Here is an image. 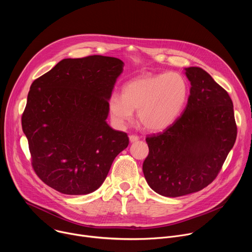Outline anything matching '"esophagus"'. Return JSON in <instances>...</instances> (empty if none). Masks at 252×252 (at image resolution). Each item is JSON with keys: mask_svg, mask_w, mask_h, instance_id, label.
Listing matches in <instances>:
<instances>
[{"mask_svg": "<svg viewBox=\"0 0 252 252\" xmlns=\"http://www.w3.org/2000/svg\"><path fill=\"white\" fill-rule=\"evenodd\" d=\"M139 139V137L137 135H129V141L132 142H136Z\"/></svg>", "mask_w": 252, "mask_h": 252, "instance_id": "1", "label": "esophagus"}]
</instances>
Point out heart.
Here are the masks:
<instances>
[{
	"instance_id": "heart-1",
	"label": "heart",
	"mask_w": 252,
	"mask_h": 252,
	"mask_svg": "<svg viewBox=\"0 0 252 252\" xmlns=\"http://www.w3.org/2000/svg\"><path fill=\"white\" fill-rule=\"evenodd\" d=\"M188 98L187 79L177 71H168L141 75L128 81L123 87V94H111L107 105L118 126L131 122L133 111L137 110V119L143 127L161 131L182 115Z\"/></svg>"
}]
</instances>
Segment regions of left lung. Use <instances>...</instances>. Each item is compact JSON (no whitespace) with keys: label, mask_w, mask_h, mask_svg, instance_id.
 Wrapping results in <instances>:
<instances>
[{"label":"left lung","mask_w":252,"mask_h":252,"mask_svg":"<svg viewBox=\"0 0 252 252\" xmlns=\"http://www.w3.org/2000/svg\"><path fill=\"white\" fill-rule=\"evenodd\" d=\"M190 82L184 114L160 133L147 137L142 171L150 188L166 197L201 190L220 172L236 139L233 103L204 69L185 68Z\"/></svg>","instance_id":"1"}]
</instances>
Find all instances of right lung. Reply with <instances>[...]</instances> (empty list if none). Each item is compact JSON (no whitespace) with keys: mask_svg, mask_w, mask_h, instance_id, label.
<instances>
[{"mask_svg":"<svg viewBox=\"0 0 252 252\" xmlns=\"http://www.w3.org/2000/svg\"><path fill=\"white\" fill-rule=\"evenodd\" d=\"M124 62L104 56L63 59L33 81L22 117L33 170L63 194H89L128 146L106 123Z\"/></svg>","mask_w":252,"mask_h":252,"instance_id":"obj_1","label":"right lung"}]
</instances>
